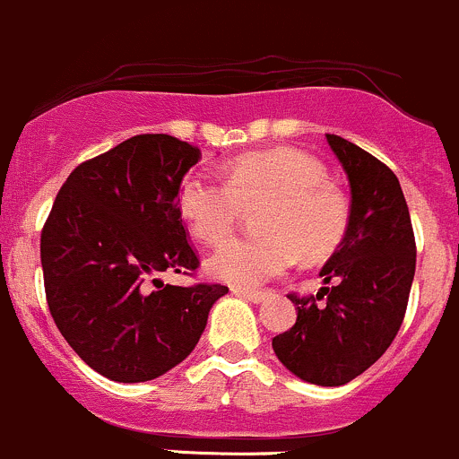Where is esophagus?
Returning a JSON list of instances; mask_svg holds the SVG:
<instances>
[{
	"instance_id": "34e87169",
	"label": "esophagus",
	"mask_w": 459,
	"mask_h": 459,
	"mask_svg": "<svg viewBox=\"0 0 459 459\" xmlns=\"http://www.w3.org/2000/svg\"><path fill=\"white\" fill-rule=\"evenodd\" d=\"M236 296H240V299L249 300V302H263L264 299H267V291H252V290H240V287H236L234 290Z\"/></svg>"
}]
</instances>
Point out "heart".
<instances>
[{"mask_svg": "<svg viewBox=\"0 0 459 459\" xmlns=\"http://www.w3.org/2000/svg\"><path fill=\"white\" fill-rule=\"evenodd\" d=\"M327 168L291 148L263 150L234 159L225 181L190 172L178 187V210L201 243H225L243 207H256L261 236L223 245L207 272L234 287H258L285 273L296 258L320 261L342 243L349 201L327 183Z\"/></svg>", "mask_w": 459, "mask_h": 459, "instance_id": "obj_1", "label": "heart"}]
</instances>
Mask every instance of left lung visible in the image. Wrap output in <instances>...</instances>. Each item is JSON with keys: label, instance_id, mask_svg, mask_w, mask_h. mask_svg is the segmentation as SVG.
I'll list each match as a JSON object with an SVG mask.
<instances>
[{"label": "left lung", "instance_id": "left-lung-1", "mask_svg": "<svg viewBox=\"0 0 459 459\" xmlns=\"http://www.w3.org/2000/svg\"><path fill=\"white\" fill-rule=\"evenodd\" d=\"M327 143L351 187L349 230L320 272L329 287L316 296L290 294L299 318L272 347L300 380L340 386L369 369L400 332L415 273V236L398 177L342 136L327 134Z\"/></svg>", "mask_w": 459, "mask_h": 459}]
</instances>
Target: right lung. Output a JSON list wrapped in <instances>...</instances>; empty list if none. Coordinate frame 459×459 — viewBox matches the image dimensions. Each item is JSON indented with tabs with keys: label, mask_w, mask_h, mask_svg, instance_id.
Here are the masks:
<instances>
[{
	"label": "right lung",
	"mask_w": 459,
	"mask_h": 459,
	"mask_svg": "<svg viewBox=\"0 0 459 459\" xmlns=\"http://www.w3.org/2000/svg\"><path fill=\"white\" fill-rule=\"evenodd\" d=\"M201 152L169 134H136L70 172L41 230L46 300L79 358L115 382H145L186 360L216 282L163 285L196 272L178 187Z\"/></svg>",
	"instance_id": "obj_1"
}]
</instances>
